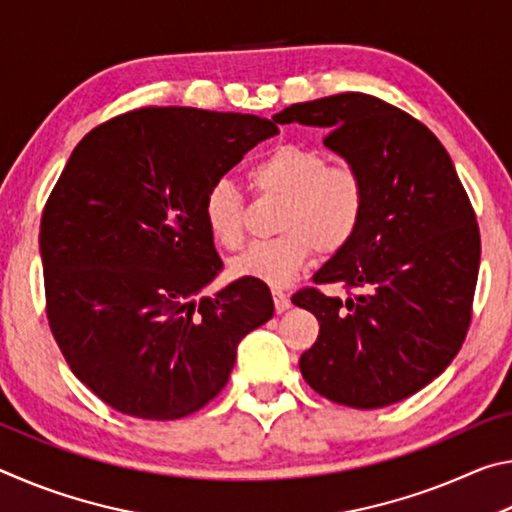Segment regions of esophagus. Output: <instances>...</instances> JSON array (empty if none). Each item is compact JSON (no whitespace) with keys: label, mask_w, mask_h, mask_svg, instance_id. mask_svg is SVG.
Returning a JSON list of instances; mask_svg holds the SVG:
<instances>
[{"label":"esophagus","mask_w":512,"mask_h":512,"mask_svg":"<svg viewBox=\"0 0 512 512\" xmlns=\"http://www.w3.org/2000/svg\"><path fill=\"white\" fill-rule=\"evenodd\" d=\"M273 302H275L277 314H282V311H287L291 307V300L282 289H273Z\"/></svg>","instance_id":"1"}]
</instances>
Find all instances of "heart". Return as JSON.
<instances>
[{"label":"heart","mask_w":512,"mask_h":512,"mask_svg":"<svg viewBox=\"0 0 512 512\" xmlns=\"http://www.w3.org/2000/svg\"><path fill=\"white\" fill-rule=\"evenodd\" d=\"M257 192L280 194L284 235L253 241L235 262L232 273L282 287L298 275L314 255L339 253L357 235L366 212V183L352 164H329L316 146L282 142L266 151L248 171ZM205 225L216 244L237 248L244 239V194L228 178L207 187Z\"/></svg>","instance_id":"obj_1"}]
</instances>
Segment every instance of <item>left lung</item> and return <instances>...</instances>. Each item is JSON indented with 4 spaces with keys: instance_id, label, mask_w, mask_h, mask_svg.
<instances>
[{
    "instance_id": "left-lung-1",
    "label": "left lung",
    "mask_w": 512,
    "mask_h": 512,
    "mask_svg": "<svg viewBox=\"0 0 512 512\" xmlns=\"http://www.w3.org/2000/svg\"><path fill=\"white\" fill-rule=\"evenodd\" d=\"M277 124L325 128V146L366 183L357 235L318 268L345 300L302 289L318 318L300 372L318 395L381 409L418 393L461 350L479 275V225L452 158L427 126L361 92L293 103Z\"/></svg>"
}]
</instances>
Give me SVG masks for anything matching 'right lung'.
I'll use <instances>...</instances> for the list:
<instances>
[{"label":"right lung","instance_id":"obj_1","mask_svg":"<svg viewBox=\"0 0 512 512\" xmlns=\"http://www.w3.org/2000/svg\"><path fill=\"white\" fill-rule=\"evenodd\" d=\"M273 121L140 108L69 155L40 223L47 318L76 377L133 418L176 420L228 384L237 345L273 316L264 282L198 298L221 259L203 201Z\"/></svg>","mask_w":512,"mask_h":512}]
</instances>
